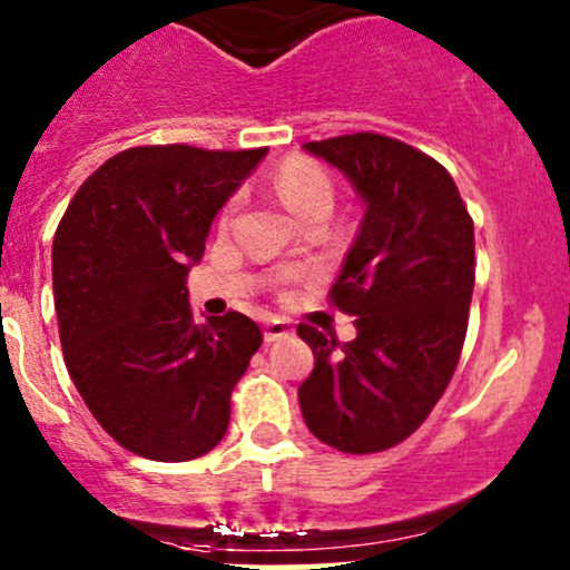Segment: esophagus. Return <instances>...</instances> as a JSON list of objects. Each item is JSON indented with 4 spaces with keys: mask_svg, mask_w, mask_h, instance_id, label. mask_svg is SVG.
Segmentation results:
<instances>
[{
    "mask_svg": "<svg viewBox=\"0 0 570 570\" xmlns=\"http://www.w3.org/2000/svg\"><path fill=\"white\" fill-rule=\"evenodd\" d=\"M292 336V325L286 320H267L264 322V342H278V338Z\"/></svg>",
    "mask_w": 570,
    "mask_h": 570,
    "instance_id": "obj_1",
    "label": "esophagus"
}]
</instances>
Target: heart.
<instances>
[{
  "label": "heart",
  "instance_id": "1",
  "mask_svg": "<svg viewBox=\"0 0 570 570\" xmlns=\"http://www.w3.org/2000/svg\"><path fill=\"white\" fill-rule=\"evenodd\" d=\"M275 193L284 200L286 209L295 212L297 217H308L314 212H331L333 206V181L317 163L303 157H292L286 163H281V168L273 176ZM234 204H228L223 209L220 223L226 226L228 217H232Z\"/></svg>",
  "mask_w": 570,
  "mask_h": 570
}]
</instances>
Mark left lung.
<instances>
[{
  "mask_svg": "<svg viewBox=\"0 0 570 570\" xmlns=\"http://www.w3.org/2000/svg\"><path fill=\"white\" fill-rule=\"evenodd\" d=\"M353 181L366 212L331 303L355 317L338 342L301 322L314 350L301 411L338 452L370 455L405 441L450 386L474 292V223L450 170L375 131L306 142Z\"/></svg>",
  "mask_w": 570,
  "mask_h": 570,
  "instance_id": "8db88e82",
  "label": "left lung"
}]
</instances>
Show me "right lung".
Masks as SVG:
<instances>
[{
    "label": "right lung",
    "mask_w": 570,
    "mask_h": 570,
    "mask_svg": "<svg viewBox=\"0 0 570 570\" xmlns=\"http://www.w3.org/2000/svg\"><path fill=\"white\" fill-rule=\"evenodd\" d=\"M264 154L126 148L85 178L57 226L51 284L68 375L96 422L148 461L215 450L262 347V327L239 312L195 322L187 273Z\"/></svg>",
    "instance_id": "1"
}]
</instances>
